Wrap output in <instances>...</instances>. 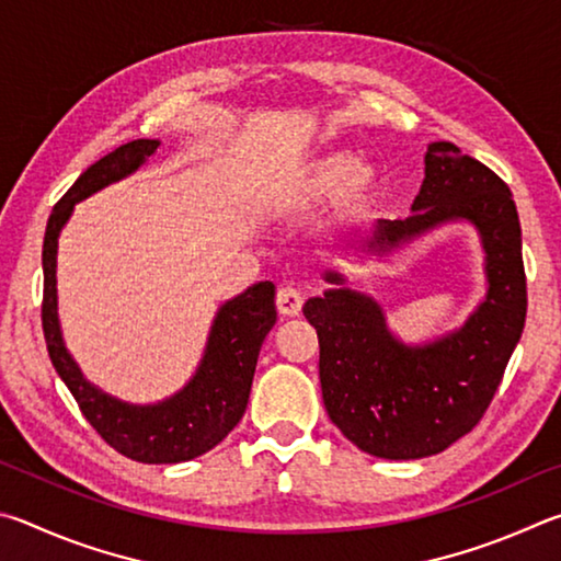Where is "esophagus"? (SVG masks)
<instances>
[{
    "mask_svg": "<svg viewBox=\"0 0 561 561\" xmlns=\"http://www.w3.org/2000/svg\"><path fill=\"white\" fill-rule=\"evenodd\" d=\"M275 308H278L280 316L296 318L302 310V293L296 286H280L275 293Z\"/></svg>",
    "mask_w": 561,
    "mask_h": 561,
    "instance_id": "obj_1",
    "label": "esophagus"
}]
</instances>
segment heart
<instances>
[{"mask_svg": "<svg viewBox=\"0 0 561 561\" xmlns=\"http://www.w3.org/2000/svg\"><path fill=\"white\" fill-rule=\"evenodd\" d=\"M337 194V211L345 219H362L379 196L375 167L355 162L350 154H328L310 167L300 182L302 199L318 202Z\"/></svg>", "mask_w": 561, "mask_h": 561, "instance_id": "heart-1", "label": "heart"}]
</instances>
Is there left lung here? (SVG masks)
Masks as SVG:
<instances>
[{"mask_svg": "<svg viewBox=\"0 0 561 561\" xmlns=\"http://www.w3.org/2000/svg\"><path fill=\"white\" fill-rule=\"evenodd\" d=\"M407 219H379L367 251H385L450 219L478 226L488 253V298L454 335L404 347L371 298L328 290L302 308L320 340V387L342 434L369 456L411 460L440 454L473 431L503 381L527 316L523 229L510 186L458 150L431 142L426 180ZM328 283L342 286L330 271Z\"/></svg>", "mask_w": 561, "mask_h": 561, "instance_id": "obj_1", "label": "left lung"}]
</instances>
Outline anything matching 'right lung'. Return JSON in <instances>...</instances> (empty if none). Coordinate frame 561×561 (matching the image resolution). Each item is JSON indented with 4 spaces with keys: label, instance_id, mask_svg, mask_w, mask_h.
Masks as SVG:
<instances>
[{
    "label": "right lung",
    "instance_id": "1",
    "mask_svg": "<svg viewBox=\"0 0 561 561\" xmlns=\"http://www.w3.org/2000/svg\"><path fill=\"white\" fill-rule=\"evenodd\" d=\"M157 140H133L107 152L78 176L56 202L44 233L42 328L51 365L71 389L78 409L98 436L140 463H180L211 450L239 424L249 404L251 381L265 335L275 325V286L255 283L226 302L214 320L209 345L196 377L184 391L157 407H130L88 385L68 355L56 318V245L58 231L73 204L121 176L130 174L157 150Z\"/></svg>",
    "mask_w": 561,
    "mask_h": 561
}]
</instances>
